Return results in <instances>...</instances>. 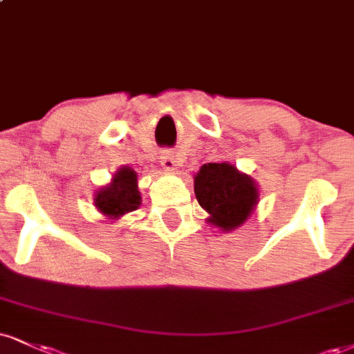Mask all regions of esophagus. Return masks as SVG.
Segmentation results:
<instances>
[{
    "label": "esophagus",
    "mask_w": 354,
    "mask_h": 354,
    "mask_svg": "<svg viewBox=\"0 0 354 354\" xmlns=\"http://www.w3.org/2000/svg\"><path fill=\"white\" fill-rule=\"evenodd\" d=\"M161 166L166 169V171H174L176 169V158H174V153L171 150H163L160 156Z\"/></svg>",
    "instance_id": "1"
}]
</instances>
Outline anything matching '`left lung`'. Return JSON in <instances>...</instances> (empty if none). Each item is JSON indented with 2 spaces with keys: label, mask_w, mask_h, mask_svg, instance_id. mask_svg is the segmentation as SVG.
Returning <instances> with one entry per match:
<instances>
[{
  "label": "left lung",
  "mask_w": 354,
  "mask_h": 354,
  "mask_svg": "<svg viewBox=\"0 0 354 354\" xmlns=\"http://www.w3.org/2000/svg\"><path fill=\"white\" fill-rule=\"evenodd\" d=\"M194 194L209 214L207 223L225 232L241 227L259 203L255 181L227 161L203 165L194 176Z\"/></svg>",
  "instance_id": "1"
}]
</instances>
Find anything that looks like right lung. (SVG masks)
I'll return each mask as SVG.
<instances>
[{"label":"right lung","mask_w":354,"mask_h":354,"mask_svg":"<svg viewBox=\"0 0 354 354\" xmlns=\"http://www.w3.org/2000/svg\"><path fill=\"white\" fill-rule=\"evenodd\" d=\"M136 173L129 166H122L113 174L112 183L100 188L93 198V206L109 219H118L127 212L138 209L142 196L138 191Z\"/></svg>","instance_id":"obj_1"}]
</instances>
